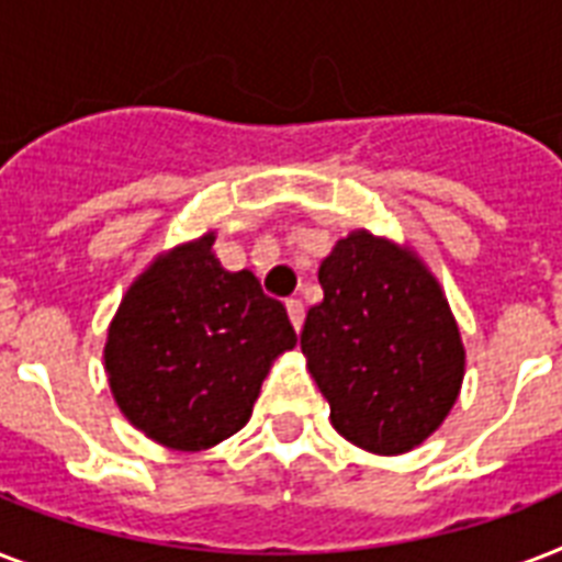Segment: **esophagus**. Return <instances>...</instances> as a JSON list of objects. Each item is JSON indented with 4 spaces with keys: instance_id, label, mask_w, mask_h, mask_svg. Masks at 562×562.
<instances>
[{
    "instance_id": "34e87169",
    "label": "esophagus",
    "mask_w": 562,
    "mask_h": 562,
    "mask_svg": "<svg viewBox=\"0 0 562 562\" xmlns=\"http://www.w3.org/2000/svg\"><path fill=\"white\" fill-rule=\"evenodd\" d=\"M285 308H289V317H291V324H294V329H300V326H303V317H306L303 300H297V297L285 300Z\"/></svg>"
}]
</instances>
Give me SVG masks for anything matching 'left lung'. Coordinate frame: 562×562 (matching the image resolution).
<instances>
[{
	"label": "left lung",
	"mask_w": 562,
	"mask_h": 562,
	"mask_svg": "<svg viewBox=\"0 0 562 562\" xmlns=\"http://www.w3.org/2000/svg\"><path fill=\"white\" fill-rule=\"evenodd\" d=\"M300 350L329 402L335 431L375 454L419 446L458 400L463 344L426 265L387 238L356 229L317 271Z\"/></svg>",
	"instance_id": "1"
}]
</instances>
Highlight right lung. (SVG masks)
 Here are the masks:
<instances>
[{
  "label": "right lung",
  "instance_id": "right-lung-1",
  "mask_svg": "<svg viewBox=\"0 0 562 562\" xmlns=\"http://www.w3.org/2000/svg\"><path fill=\"white\" fill-rule=\"evenodd\" d=\"M215 236L157 256L108 329L110 391L157 443L201 452L245 426L265 375L297 344L285 306L250 271H224Z\"/></svg>",
  "mask_w": 562,
  "mask_h": 562
}]
</instances>
